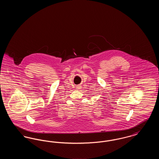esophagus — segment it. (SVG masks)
<instances>
[{
	"label": "esophagus",
	"mask_w": 159,
	"mask_h": 159,
	"mask_svg": "<svg viewBox=\"0 0 159 159\" xmlns=\"http://www.w3.org/2000/svg\"><path fill=\"white\" fill-rule=\"evenodd\" d=\"M80 88H81V86H79H79H77V89H80Z\"/></svg>",
	"instance_id": "obj_1"
}]
</instances>
